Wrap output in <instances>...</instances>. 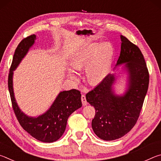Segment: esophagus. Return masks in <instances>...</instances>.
Segmentation results:
<instances>
[{
    "instance_id": "obj_1",
    "label": "esophagus",
    "mask_w": 161,
    "mask_h": 161,
    "mask_svg": "<svg viewBox=\"0 0 161 161\" xmlns=\"http://www.w3.org/2000/svg\"><path fill=\"white\" fill-rule=\"evenodd\" d=\"M81 102H82V104H83L84 106H85V105L87 104V102H86L85 95H84V94L81 95Z\"/></svg>"
}]
</instances>
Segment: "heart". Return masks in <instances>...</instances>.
Returning <instances> with one entry per match:
<instances>
[{
	"label": "heart",
	"mask_w": 161,
	"mask_h": 161,
	"mask_svg": "<svg viewBox=\"0 0 161 161\" xmlns=\"http://www.w3.org/2000/svg\"><path fill=\"white\" fill-rule=\"evenodd\" d=\"M114 48L110 42L99 45L92 43L83 47L72 58V64L75 69H86L87 80L91 84H97L108 74L112 61ZM69 75L73 74L69 71Z\"/></svg>",
	"instance_id": "b5f03b06"
}]
</instances>
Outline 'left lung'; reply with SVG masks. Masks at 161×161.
<instances>
[{
  "label": "left lung",
  "instance_id": "1",
  "mask_svg": "<svg viewBox=\"0 0 161 161\" xmlns=\"http://www.w3.org/2000/svg\"><path fill=\"white\" fill-rule=\"evenodd\" d=\"M121 53L117 65L126 63L129 73V89L123 97L114 94L112 75H108L86 94V102L94 107L92 127L104 141L121 138L135 126L148 89L149 73L142 53L137 45L121 35Z\"/></svg>",
  "mask_w": 161,
  "mask_h": 161
}]
</instances>
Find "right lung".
<instances>
[{
  "mask_svg": "<svg viewBox=\"0 0 161 161\" xmlns=\"http://www.w3.org/2000/svg\"><path fill=\"white\" fill-rule=\"evenodd\" d=\"M35 40V35L25 37L15 49L10 68L8 85L13 109L20 126L35 139L45 143H53L58 141L64 133L69 116L81 107V94L75 89L60 92L50 109L37 118L28 117L20 110L13 94V71L33 45Z\"/></svg>",
  "mask_w": 161,
  "mask_h": 161,
  "instance_id": "right-lung-1",
  "label": "right lung"
}]
</instances>
